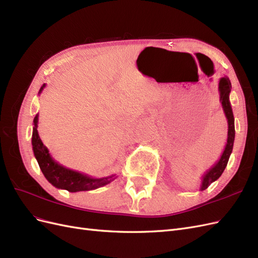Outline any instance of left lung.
Returning <instances> with one entry per match:
<instances>
[{"label":"left lung","mask_w":258,"mask_h":258,"mask_svg":"<svg viewBox=\"0 0 258 258\" xmlns=\"http://www.w3.org/2000/svg\"><path fill=\"white\" fill-rule=\"evenodd\" d=\"M231 90V84L227 76H224L220 80L218 83V92H220V102L222 103L223 111L225 113L226 118L228 122V135H227V142H226L224 151L221 155V158L218 159L213 167H211L208 171H206L205 174L202 175L200 190H205L208 187L215 182L216 179L222 175L224 170L227 166L230 154L232 152L233 141H235V118H233V113L231 104L229 101V95Z\"/></svg>","instance_id":"1"}]
</instances>
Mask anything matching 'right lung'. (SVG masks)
Here are the masks:
<instances>
[{"label":"right lung","instance_id":"1","mask_svg":"<svg viewBox=\"0 0 258 258\" xmlns=\"http://www.w3.org/2000/svg\"><path fill=\"white\" fill-rule=\"evenodd\" d=\"M45 84L42 86L38 95L45 88ZM37 123H38V114L35 115L33 119V132H32V148L35 158L38 162L44 176L47 181L54 187L60 189H66L70 192L76 191H86L97 189L99 187H102L111 183L117 176L116 174L105 176V177H91L87 174H84L72 169L66 168L60 165L59 162L54 160L46 147L42 140L40 139L37 132Z\"/></svg>","mask_w":258,"mask_h":258}]
</instances>
